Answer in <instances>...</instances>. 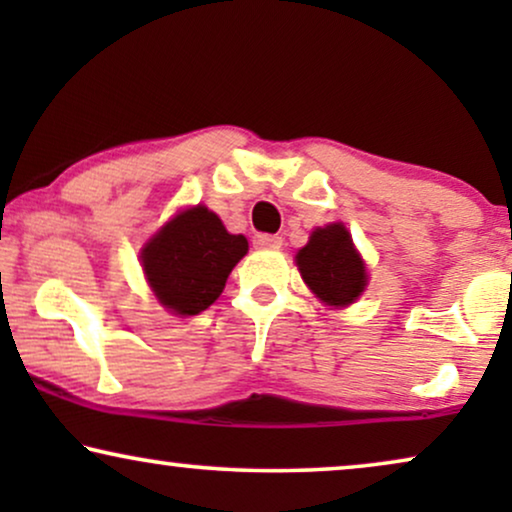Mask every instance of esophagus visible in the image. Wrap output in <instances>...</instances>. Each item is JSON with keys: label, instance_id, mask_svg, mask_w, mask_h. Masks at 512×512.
<instances>
[{"label": "esophagus", "instance_id": "1", "mask_svg": "<svg viewBox=\"0 0 512 512\" xmlns=\"http://www.w3.org/2000/svg\"><path fill=\"white\" fill-rule=\"evenodd\" d=\"M254 247L256 249H279V247H282V237L261 233V235L254 237Z\"/></svg>", "mask_w": 512, "mask_h": 512}]
</instances>
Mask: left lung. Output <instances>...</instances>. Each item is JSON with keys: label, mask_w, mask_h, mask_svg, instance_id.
Here are the masks:
<instances>
[{"label": "left lung", "mask_w": 512, "mask_h": 512, "mask_svg": "<svg viewBox=\"0 0 512 512\" xmlns=\"http://www.w3.org/2000/svg\"><path fill=\"white\" fill-rule=\"evenodd\" d=\"M296 265L314 296L331 307L352 305L368 284L366 263L342 223L312 230L310 242L296 254Z\"/></svg>", "instance_id": "8db88e82"}]
</instances>
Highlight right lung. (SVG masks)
<instances>
[{
    "instance_id": "1",
    "label": "right lung",
    "mask_w": 512,
    "mask_h": 512,
    "mask_svg": "<svg viewBox=\"0 0 512 512\" xmlns=\"http://www.w3.org/2000/svg\"><path fill=\"white\" fill-rule=\"evenodd\" d=\"M249 251L205 205L188 207L165 223L142 249V268L158 303L179 317L207 310Z\"/></svg>"
}]
</instances>
